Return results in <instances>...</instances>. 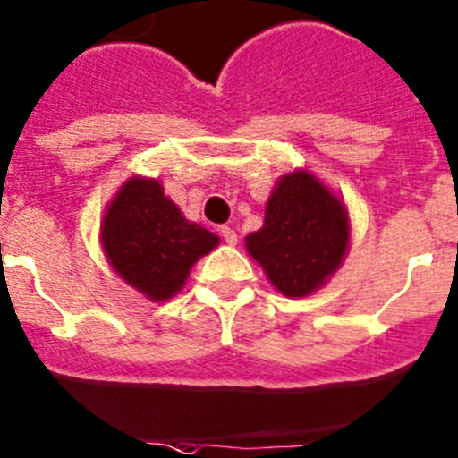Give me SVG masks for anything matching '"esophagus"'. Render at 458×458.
<instances>
[{
    "label": "esophagus",
    "instance_id": "34e87169",
    "mask_svg": "<svg viewBox=\"0 0 458 458\" xmlns=\"http://www.w3.org/2000/svg\"><path fill=\"white\" fill-rule=\"evenodd\" d=\"M221 237H224V242L230 243V246H234V243H237V233H234L233 228H228V225H224V228H221Z\"/></svg>",
    "mask_w": 458,
    "mask_h": 458
}]
</instances>
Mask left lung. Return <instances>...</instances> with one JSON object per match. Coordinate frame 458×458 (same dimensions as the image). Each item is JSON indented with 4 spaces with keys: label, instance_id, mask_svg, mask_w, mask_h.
I'll return each mask as SVG.
<instances>
[{
    "label": "left lung",
    "instance_id": "1",
    "mask_svg": "<svg viewBox=\"0 0 458 458\" xmlns=\"http://www.w3.org/2000/svg\"><path fill=\"white\" fill-rule=\"evenodd\" d=\"M345 205L307 171L282 176L267 203L264 228L246 237L273 287L301 298L339 268L348 249Z\"/></svg>",
    "mask_w": 458,
    "mask_h": 458
}]
</instances>
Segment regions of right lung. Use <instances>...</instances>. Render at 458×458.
Segmentation results:
<instances>
[{
	"label": "right lung",
	"mask_w": 458,
	"mask_h": 458,
	"mask_svg": "<svg viewBox=\"0 0 458 458\" xmlns=\"http://www.w3.org/2000/svg\"><path fill=\"white\" fill-rule=\"evenodd\" d=\"M101 242L114 271L151 301H166L219 237L190 224L160 182L131 178L106 209Z\"/></svg>",
	"instance_id": "obj_1"
}]
</instances>
